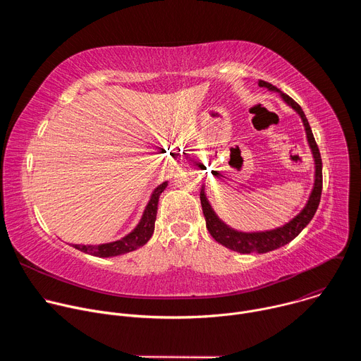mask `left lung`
<instances>
[{"instance_id":"8db88e82","label":"left lung","mask_w":361,"mask_h":361,"mask_svg":"<svg viewBox=\"0 0 361 361\" xmlns=\"http://www.w3.org/2000/svg\"><path fill=\"white\" fill-rule=\"evenodd\" d=\"M259 85L266 87L271 91H279L281 98L287 102V104L300 114L304 128H305L308 144H310V148L313 151V157H314V163H316V180H314V187L310 194V198H308L305 207L300 212L298 216H295L290 223H287L283 227H279V228L270 230V231H260V233H241V231H235V230L230 228L227 224H224L216 216L210 202L207 201V197H205V194H204V190H201L200 201H201L202 214L205 217V226H207V230L210 231V234L213 235V238L217 243H220L221 245H224L233 251L243 252V254L269 252V251H273V250L290 243L291 240H294L301 233V230L314 217V214L319 209L320 198H322V190H323V163H322L320 149L317 147L312 127H310V124H308L304 111L291 97L281 92L273 84L260 80Z\"/></svg>"}]
</instances>
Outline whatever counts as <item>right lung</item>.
Instances as JSON below:
<instances>
[{"label":"right lung","mask_w":361,"mask_h":361,"mask_svg":"<svg viewBox=\"0 0 361 361\" xmlns=\"http://www.w3.org/2000/svg\"><path fill=\"white\" fill-rule=\"evenodd\" d=\"M166 187H167V181L160 184L156 190H154V192H152V195H151V198L147 204V207L144 210L141 221L124 238L113 241V243H107V244H98V245L73 244V247L82 251V252L97 255V257H114V255H120V254L134 251L138 247L144 245L151 238V235L154 233V223H156V217H157L159 198H160V194L164 191Z\"/></svg>","instance_id":"right-lung-1"}]
</instances>
